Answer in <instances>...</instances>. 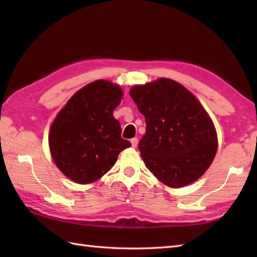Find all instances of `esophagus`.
Wrapping results in <instances>:
<instances>
[{"mask_svg":"<svg viewBox=\"0 0 257 257\" xmlns=\"http://www.w3.org/2000/svg\"><path fill=\"white\" fill-rule=\"evenodd\" d=\"M130 143H132V146L134 147V148H136V147L138 146V138H133Z\"/></svg>","mask_w":257,"mask_h":257,"instance_id":"obj_1","label":"esophagus"}]
</instances>
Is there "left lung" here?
I'll return each instance as SVG.
<instances>
[{"label":"left lung","mask_w":257,"mask_h":257,"mask_svg":"<svg viewBox=\"0 0 257 257\" xmlns=\"http://www.w3.org/2000/svg\"><path fill=\"white\" fill-rule=\"evenodd\" d=\"M129 94L145 116L146 134L138 147L148 170L170 188L196 181L217 150L214 123L198 98L165 77L135 85Z\"/></svg>","instance_id":"left-lung-1"}]
</instances>
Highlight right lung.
<instances>
[{"instance_id":"1","label":"right lung","mask_w":257,"mask_h":257,"mask_svg":"<svg viewBox=\"0 0 257 257\" xmlns=\"http://www.w3.org/2000/svg\"><path fill=\"white\" fill-rule=\"evenodd\" d=\"M118 84L98 79L69 98L50 128L51 156L64 176L78 184L99 180L132 144L121 138L113 110L122 99Z\"/></svg>"}]
</instances>
